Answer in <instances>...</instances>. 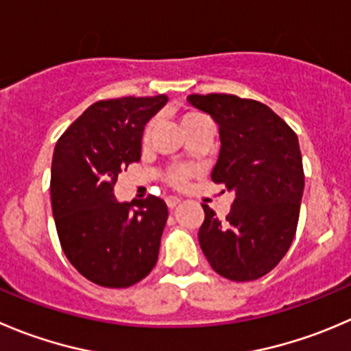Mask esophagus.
<instances>
[{"instance_id": "obj_1", "label": "esophagus", "mask_w": 351, "mask_h": 351, "mask_svg": "<svg viewBox=\"0 0 351 351\" xmlns=\"http://www.w3.org/2000/svg\"><path fill=\"white\" fill-rule=\"evenodd\" d=\"M180 202H182V199H180V197H176V195H168V197H166V206H168L169 209H175V207L178 206Z\"/></svg>"}]
</instances>
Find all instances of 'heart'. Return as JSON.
I'll return each instance as SVG.
<instances>
[{"label": "heart", "instance_id": "heart-1", "mask_svg": "<svg viewBox=\"0 0 351 351\" xmlns=\"http://www.w3.org/2000/svg\"><path fill=\"white\" fill-rule=\"evenodd\" d=\"M200 118H204L200 113H195V111H189V113H185L182 117V127L183 130H186V128L190 127V125H193L195 121H199ZM151 130H152V123H149L147 127L144 128V134H142V141H147L149 135H151ZM192 176V169L190 168H185V166H176V168H173L171 171L168 173V182L169 185L173 186H183L186 182H189V178Z\"/></svg>", "mask_w": 351, "mask_h": 351}]
</instances>
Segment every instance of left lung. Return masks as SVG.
Instances as JSON below:
<instances>
[{"label":"left lung","instance_id":"8db88e82","mask_svg":"<svg viewBox=\"0 0 351 351\" xmlns=\"http://www.w3.org/2000/svg\"><path fill=\"white\" fill-rule=\"evenodd\" d=\"M189 101L219 127L210 178L233 192L223 221L202 204L200 248L219 276L258 280L278 266L297 231L305 183L298 137L258 101L233 94H192Z\"/></svg>","mask_w":351,"mask_h":351}]
</instances>
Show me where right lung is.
<instances>
[{"instance_id": "add662e5", "label": "right lung", "mask_w": 351, "mask_h": 351, "mask_svg": "<svg viewBox=\"0 0 351 351\" xmlns=\"http://www.w3.org/2000/svg\"><path fill=\"white\" fill-rule=\"evenodd\" d=\"M168 97H118L89 106L58 138L51 207L61 248L84 278L128 288L158 262L168 207L159 197L118 202V175L141 161L144 127Z\"/></svg>"}]
</instances>
